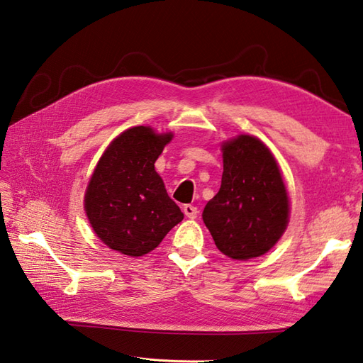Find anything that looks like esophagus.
Listing matches in <instances>:
<instances>
[{
	"instance_id": "obj_1",
	"label": "esophagus",
	"mask_w": 363,
	"mask_h": 363,
	"mask_svg": "<svg viewBox=\"0 0 363 363\" xmlns=\"http://www.w3.org/2000/svg\"><path fill=\"white\" fill-rule=\"evenodd\" d=\"M183 213L186 214V217H189V219H196L197 214H199V209L194 205H184L183 206Z\"/></svg>"
}]
</instances>
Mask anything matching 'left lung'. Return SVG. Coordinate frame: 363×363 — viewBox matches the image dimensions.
Returning <instances> with one entry per match:
<instances>
[{
	"label": "left lung",
	"instance_id": "8db88e82",
	"mask_svg": "<svg viewBox=\"0 0 363 363\" xmlns=\"http://www.w3.org/2000/svg\"><path fill=\"white\" fill-rule=\"evenodd\" d=\"M223 174L217 194L203 209L216 247L247 261L275 245L289 223V196L275 157L252 135L222 144Z\"/></svg>",
	"mask_w": 363,
	"mask_h": 363
}]
</instances>
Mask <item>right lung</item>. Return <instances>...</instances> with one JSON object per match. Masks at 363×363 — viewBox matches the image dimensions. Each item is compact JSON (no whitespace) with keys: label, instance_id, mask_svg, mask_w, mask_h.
<instances>
[{"label":"right lung","instance_id":"add662e5","mask_svg":"<svg viewBox=\"0 0 363 363\" xmlns=\"http://www.w3.org/2000/svg\"><path fill=\"white\" fill-rule=\"evenodd\" d=\"M172 133L138 125L110 143L88 182L85 213L104 244L127 256L160 245L183 213L167 196L155 161Z\"/></svg>","mask_w":363,"mask_h":363}]
</instances>
